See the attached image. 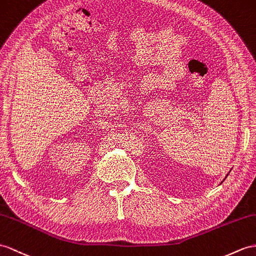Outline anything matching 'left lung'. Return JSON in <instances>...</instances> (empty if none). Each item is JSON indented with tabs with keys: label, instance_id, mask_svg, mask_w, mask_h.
<instances>
[{
	"label": "left lung",
	"instance_id": "obj_1",
	"mask_svg": "<svg viewBox=\"0 0 256 256\" xmlns=\"http://www.w3.org/2000/svg\"><path fill=\"white\" fill-rule=\"evenodd\" d=\"M227 176H228V175H227ZM227 176H226V177H227Z\"/></svg>",
	"mask_w": 256,
	"mask_h": 256
}]
</instances>
